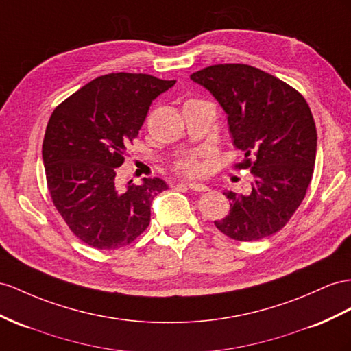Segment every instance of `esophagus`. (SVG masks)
<instances>
[{"instance_id":"1","label":"esophagus","mask_w":351,"mask_h":351,"mask_svg":"<svg viewBox=\"0 0 351 351\" xmlns=\"http://www.w3.org/2000/svg\"><path fill=\"white\" fill-rule=\"evenodd\" d=\"M184 185L190 188V190H193V191H197V193H204V191L209 190L208 186H206L204 184H200V182H184Z\"/></svg>"}]
</instances>
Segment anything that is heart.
<instances>
[{
    "mask_svg": "<svg viewBox=\"0 0 351 351\" xmlns=\"http://www.w3.org/2000/svg\"><path fill=\"white\" fill-rule=\"evenodd\" d=\"M176 169L178 172L185 175H197L200 172V165L194 156H185L181 160H178Z\"/></svg>",
    "mask_w": 351,
    "mask_h": 351,
    "instance_id": "1",
    "label": "heart"
}]
</instances>
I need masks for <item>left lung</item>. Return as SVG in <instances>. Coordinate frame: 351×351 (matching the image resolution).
<instances>
[{
	"instance_id": "1",
	"label": "left lung",
	"mask_w": 351,
	"mask_h": 351,
	"mask_svg": "<svg viewBox=\"0 0 351 351\" xmlns=\"http://www.w3.org/2000/svg\"><path fill=\"white\" fill-rule=\"evenodd\" d=\"M227 112L232 143L245 158L234 167L254 175L249 195L223 193L230 213L217 228L239 241L280 231L311 182L317 133L304 96L277 77L245 64H219L191 74Z\"/></svg>"
}]
</instances>
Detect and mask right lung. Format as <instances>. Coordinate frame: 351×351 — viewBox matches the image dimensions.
Segmentation results:
<instances>
[{
    "mask_svg": "<svg viewBox=\"0 0 351 351\" xmlns=\"http://www.w3.org/2000/svg\"><path fill=\"white\" fill-rule=\"evenodd\" d=\"M175 83L148 74H106L51 112L43 141L47 188L83 243L101 250L124 247L149 226L151 202L167 184L143 178V184L119 191L115 175L152 101Z\"/></svg>",
    "mask_w": 351,
    "mask_h": 351,
    "instance_id": "1",
    "label": "right lung"
}]
</instances>
